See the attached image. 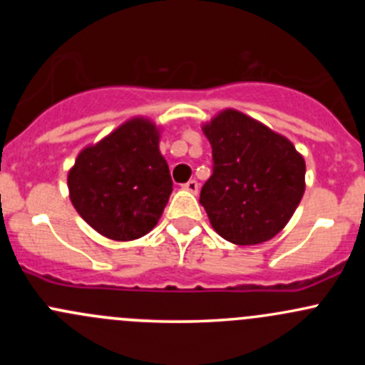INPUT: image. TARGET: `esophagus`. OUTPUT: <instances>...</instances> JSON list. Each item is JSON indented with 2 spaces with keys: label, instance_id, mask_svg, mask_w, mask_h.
I'll use <instances>...</instances> for the list:
<instances>
[{
  "label": "esophagus",
  "instance_id": "1",
  "mask_svg": "<svg viewBox=\"0 0 365 365\" xmlns=\"http://www.w3.org/2000/svg\"><path fill=\"white\" fill-rule=\"evenodd\" d=\"M183 189L189 190V192H192V194H197V189H200V185H197L196 180H189L187 183H183Z\"/></svg>",
  "mask_w": 365,
  "mask_h": 365
}]
</instances>
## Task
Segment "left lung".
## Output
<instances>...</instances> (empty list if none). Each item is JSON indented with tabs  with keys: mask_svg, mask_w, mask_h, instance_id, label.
Returning <instances> with one entry per match:
<instances>
[{
	"mask_svg": "<svg viewBox=\"0 0 365 365\" xmlns=\"http://www.w3.org/2000/svg\"><path fill=\"white\" fill-rule=\"evenodd\" d=\"M213 173L200 203L213 230L237 245L274 238L305 190V162L295 146L259 121L227 109L203 127Z\"/></svg>",
	"mask_w": 365,
	"mask_h": 365,
	"instance_id": "obj_1",
	"label": "left lung"
}]
</instances>
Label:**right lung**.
Masks as SVG:
<instances>
[{
	"label": "right lung",
	"instance_id": "add662e5",
	"mask_svg": "<svg viewBox=\"0 0 365 365\" xmlns=\"http://www.w3.org/2000/svg\"><path fill=\"white\" fill-rule=\"evenodd\" d=\"M68 192L77 213L104 237L118 242L145 237L173 192L155 125L134 118L84 148L68 173Z\"/></svg>",
	"mask_w": 365,
	"mask_h": 365
}]
</instances>
